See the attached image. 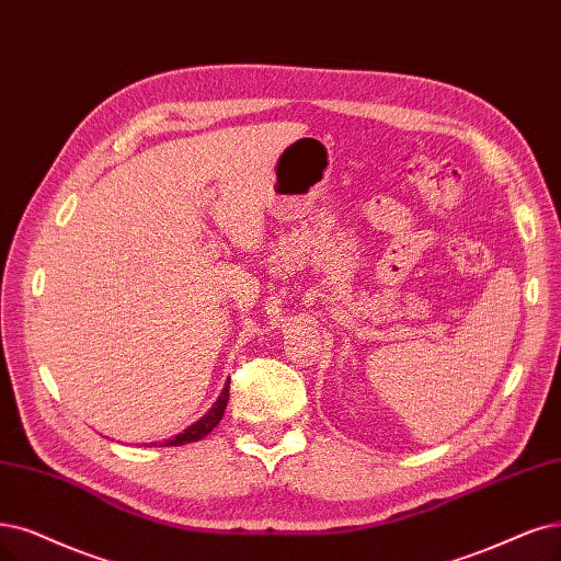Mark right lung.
Segmentation results:
<instances>
[{
  "label": "right lung",
  "mask_w": 561,
  "mask_h": 561,
  "mask_svg": "<svg viewBox=\"0 0 561 561\" xmlns=\"http://www.w3.org/2000/svg\"><path fill=\"white\" fill-rule=\"evenodd\" d=\"M228 383H231V379L226 381V386H224V390H221V396L217 398V402H215L210 409H207V413H203V416H201L194 425H190L184 432L175 434V437L165 442L163 446H184V444H192V442H198V439L207 437V434H210V432L217 427V423H219L221 416H224V409H226V404H228V388H231Z\"/></svg>",
  "instance_id": "right-lung-1"
}]
</instances>
